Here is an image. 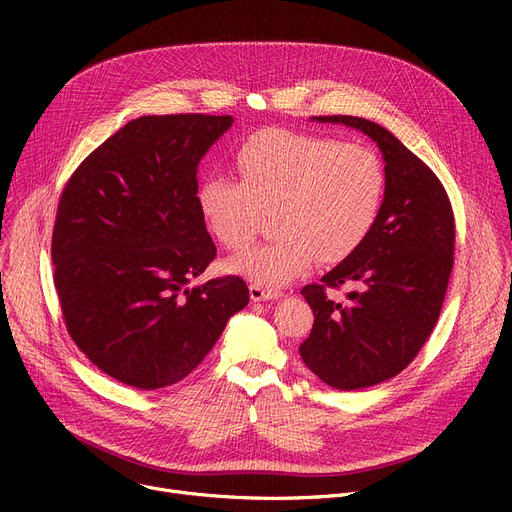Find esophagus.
Here are the masks:
<instances>
[{
    "label": "esophagus",
    "instance_id": "esophagus-1",
    "mask_svg": "<svg viewBox=\"0 0 512 512\" xmlns=\"http://www.w3.org/2000/svg\"><path fill=\"white\" fill-rule=\"evenodd\" d=\"M249 294H251V301H255V303H259V301H272V299L280 297L278 290L265 288V286H259V284H251L249 286Z\"/></svg>",
    "mask_w": 512,
    "mask_h": 512
}]
</instances>
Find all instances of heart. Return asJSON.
Returning a JSON list of instances; mask_svg holds the SVG:
<instances>
[{"label":"heart","instance_id":"heart-1","mask_svg":"<svg viewBox=\"0 0 512 512\" xmlns=\"http://www.w3.org/2000/svg\"><path fill=\"white\" fill-rule=\"evenodd\" d=\"M238 182L211 176L197 205L209 234L222 247H249L272 211L278 234L226 261V270L265 288L305 274L315 257L326 263L355 253L380 218L384 166L373 149L317 134L265 128L240 143L232 157Z\"/></svg>","mask_w":512,"mask_h":512}]
</instances>
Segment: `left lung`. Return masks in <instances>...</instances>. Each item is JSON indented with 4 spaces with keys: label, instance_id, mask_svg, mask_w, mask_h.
Instances as JSON below:
<instances>
[{
    "label": "left lung",
    "instance_id": "left-lung-1",
    "mask_svg": "<svg viewBox=\"0 0 512 512\" xmlns=\"http://www.w3.org/2000/svg\"><path fill=\"white\" fill-rule=\"evenodd\" d=\"M317 122L361 130L384 157L386 195L363 245L301 290L313 328L299 346L305 365L336 390H361L405 369L432 334L452 272L454 215L438 176L384 126L355 116ZM354 286L346 304L326 287Z\"/></svg>",
    "mask_w": 512,
    "mask_h": 512
}]
</instances>
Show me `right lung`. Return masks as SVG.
I'll return each mask as SVG.
<instances>
[{"label": "right lung", "instance_id": "right-lung-1", "mask_svg": "<svg viewBox=\"0 0 512 512\" xmlns=\"http://www.w3.org/2000/svg\"><path fill=\"white\" fill-rule=\"evenodd\" d=\"M232 116L130 120L70 176L51 259L68 334L93 365L141 390L186 378L245 309L238 276L188 286L215 257L197 168Z\"/></svg>", "mask_w": 512, "mask_h": 512}]
</instances>
